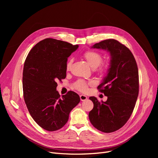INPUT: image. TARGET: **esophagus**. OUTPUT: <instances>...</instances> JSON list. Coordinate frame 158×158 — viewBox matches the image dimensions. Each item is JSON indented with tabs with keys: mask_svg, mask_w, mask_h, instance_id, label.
Returning a JSON list of instances; mask_svg holds the SVG:
<instances>
[{
	"mask_svg": "<svg viewBox=\"0 0 158 158\" xmlns=\"http://www.w3.org/2000/svg\"><path fill=\"white\" fill-rule=\"evenodd\" d=\"M87 98H88V97L86 95H80V99H81V101H86Z\"/></svg>",
	"mask_w": 158,
	"mask_h": 158,
	"instance_id": "esophagus-1",
	"label": "esophagus"
}]
</instances>
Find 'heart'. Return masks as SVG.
Instances as JSON below:
<instances>
[{"instance_id": "b5f03b06", "label": "heart", "mask_w": 158, "mask_h": 158, "mask_svg": "<svg viewBox=\"0 0 158 158\" xmlns=\"http://www.w3.org/2000/svg\"><path fill=\"white\" fill-rule=\"evenodd\" d=\"M83 57L87 61V63L89 64V65L93 69L98 67L102 61V55L100 53L94 51H88L85 52L83 54ZM72 62L73 60L72 58H70L66 64V70H69L70 69L72 64ZM109 65L110 64L108 63H106L102 65L99 70H100V72H107V70L109 69ZM75 88L81 91V92H85L88 89V84L84 81L79 80L77 82H76V83L75 84Z\"/></svg>"}]
</instances>
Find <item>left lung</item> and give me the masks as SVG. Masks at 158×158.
I'll use <instances>...</instances> for the list:
<instances>
[{"instance_id": "left-lung-1", "label": "left lung", "mask_w": 158, "mask_h": 158, "mask_svg": "<svg viewBox=\"0 0 158 158\" xmlns=\"http://www.w3.org/2000/svg\"><path fill=\"white\" fill-rule=\"evenodd\" d=\"M92 48L105 50L111 56L107 76L97 87L107 99L99 102L90 97L94 108L88 115L97 129L109 133L125 125L133 111L139 92L138 66L130 50L117 40H106Z\"/></svg>"}]
</instances>
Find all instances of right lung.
<instances>
[{
  "instance_id": "right-lung-1",
  "label": "right lung",
  "mask_w": 158,
  "mask_h": 158,
  "mask_svg": "<svg viewBox=\"0 0 158 158\" xmlns=\"http://www.w3.org/2000/svg\"><path fill=\"white\" fill-rule=\"evenodd\" d=\"M79 45L46 38L38 42L25 61L22 85L25 102L38 125L48 131L62 128L69 114L80 102L76 92L69 91L60 97L57 82L66 76L68 57Z\"/></svg>"
}]
</instances>
